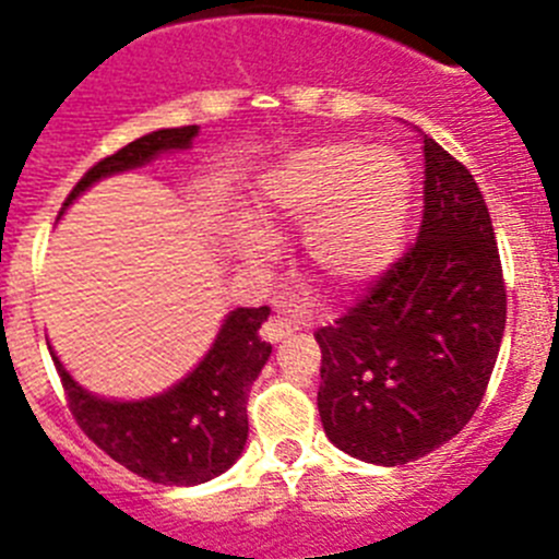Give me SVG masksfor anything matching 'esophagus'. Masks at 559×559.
I'll use <instances>...</instances> for the list:
<instances>
[{
	"instance_id": "1",
	"label": "esophagus",
	"mask_w": 559,
	"mask_h": 559,
	"mask_svg": "<svg viewBox=\"0 0 559 559\" xmlns=\"http://www.w3.org/2000/svg\"><path fill=\"white\" fill-rule=\"evenodd\" d=\"M290 333H294V324H290L285 316H271L269 322L263 324V330H260V335H263L265 341H271V344H280V341L288 338Z\"/></svg>"
}]
</instances>
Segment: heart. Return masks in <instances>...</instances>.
Returning a JSON list of instances; mask_svg holds the SVG:
<instances>
[{"mask_svg": "<svg viewBox=\"0 0 559 559\" xmlns=\"http://www.w3.org/2000/svg\"><path fill=\"white\" fill-rule=\"evenodd\" d=\"M414 179L394 151L355 140L319 142L285 156L265 176L257 215L271 231H305V263L319 285L353 294L386 274L406 249ZM231 243L265 260L271 243L237 226Z\"/></svg>", "mask_w": 559, "mask_h": 559, "instance_id": "heart-1", "label": "heart"}]
</instances>
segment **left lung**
Wrapping results in <instances>:
<instances>
[{"label": "left lung", "mask_w": 559, "mask_h": 559, "mask_svg": "<svg viewBox=\"0 0 559 559\" xmlns=\"http://www.w3.org/2000/svg\"><path fill=\"white\" fill-rule=\"evenodd\" d=\"M423 156L419 237L349 313L316 333L324 433L349 456L383 467L437 451L471 423L507 324L481 190L431 136Z\"/></svg>", "instance_id": "obj_1"}]
</instances>
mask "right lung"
Wrapping results in <instances>:
<instances>
[{
	"label": "right lung",
	"mask_w": 559,
	"mask_h": 559,
	"mask_svg": "<svg viewBox=\"0 0 559 559\" xmlns=\"http://www.w3.org/2000/svg\"><path fill=\"white\" fill-rule=\"evenodd\" d=\"M199 126L159 128L97 162L69 192L61 215L78 195L117 173L136 170L162 153L192 147ZM269 308H237L187 378L142 400H106L83 389L56 349L49 355L61 374L69 412L92 442L136 476L156 484L192 487L221 476L240 459L249 439V389L263 372L271 344L260 338Z\"/></svg>",
	"instance_id": "add662e5"
}]
</instances>
